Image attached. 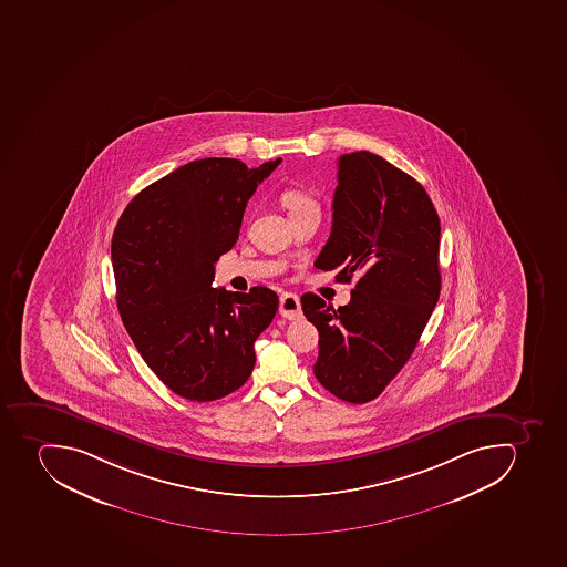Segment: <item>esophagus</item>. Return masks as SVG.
Listing matches in <instances>:
<instances>
[{
  "instance_id": "obj_1",
  "label": "esophagus",
  "mask_w": 567,
  "mask_h": 567,
  "mask_svg": "<svg viewBox=\"0 0 567 567\" xmlns=\"http://www.w3.org/2000/svg\"><path fill=\"white\" fill-rule=\"evenodd\" d=\"M280 315L287 319L301 318L300 298L295 292H284L280 296Z\"/></svg>"
}]
</instances>
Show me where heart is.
I'll return each instance as SVG.
<instances>
[{"instance_id":"obj_1","label":"heart","mask_w":567,"mask_h":567,"mask_svg":"<svg viewBox=\"0 0 567 567\" xmlns=\"http://www.w3.org/2000/svg\"><path fill=\"white\" fill-rule=\"evenodd\" d=\"M281 200H284V205L289 209L290 217L305 214V212H309V209L319 208L318 200L315 199V196L303 190V188H298V186H290V188L284 190Z\"/></svg>"}]
</instances>
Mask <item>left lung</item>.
<instances>
[{
    "label": "left lung",
    "mask_w": 567,
    "mask_h": 567,
    "mask_svg": "<svg viewBox=\"0 0 567 567\" xmlns=\"http://www.w3.org/2000/svg\"><path fill=\"white\" fill-rule=\"evenodd\" d=\"M332 231L315 266L355 278L333 309L318 295L301 309L319 332L315 375L344 402L377 399L411 358L440 296V219L424 186L368 151L338 162Z\"/></svg>",
    "instance_id": "left-lung-1"
}]
</instances>
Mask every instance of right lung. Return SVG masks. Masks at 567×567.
I'll return each instance as SVG.
<instances>
[{
    "instance_id": "add662e5",
    "label": "right lung",
    "mask_w": 567,
    "mask_h": 567,
    "mask_svg": "<svg viewBox=\"0 0 567 567\" xmlns=\"http://www.w3.org/2000/svg\"><path fill=\"white\" fill-rule=\"evenodd\" d=\"M280 162L186 163L143 188L116 224L120 316L143 361L183 399H223L248 381L252 344L277 315L275 290L229 292L212 281L215 262L237 243L249 197Z\"/></svg>"
}]
</instances>
